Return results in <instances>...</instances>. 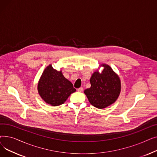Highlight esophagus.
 Returning a JSON list of instances; mask_svg holds the SVG:
<instances>
[{
	"mask_svg": "<svg viewBox=\"0 0 157 157\" xmlns=\"http://www.w3.org/2000/svg\"><path fill=\"white\" fill-rule=\"evenodd\" d=\"M77 90H78V92H83V88H82V87H80V88H78V89H77Z\"/></svg>",
	"mask_w": 157,
	"mask_h": 157,
	"instance_id": "obj_1",
	"label": "esophagus"
}]
</instances>
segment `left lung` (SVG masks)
Masks as SVG:
<instances>
[{"mask_svg":"<svg viewBox=\"0 0 157 157\" xmlns=\"http://www.w3.org/2000/svg\"><path fill=\"white\" fill-rule=\"evenodd\" d=\"M104 67L101 73L99 69ZM91 87L84 93L92 105L104 109L115 102L120 94L121 81L118 74L108 64L102 63L90 79Z\"/></svg>","mask_w":157,"mask_h":157,"instance_id":"obj_1","label":"left lung"}]
</instances>
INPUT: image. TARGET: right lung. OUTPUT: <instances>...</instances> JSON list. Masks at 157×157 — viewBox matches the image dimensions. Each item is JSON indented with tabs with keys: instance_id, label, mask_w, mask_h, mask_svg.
<instances>
[{
	"instance_id": "1",
	"label": "right lung",
	"mask_w": 157,
	"mask_h": 157,
	"mask_svg": "<svg viewBox=\"0 0 157 157\" xmlns=\"http://www.w3.org/2000/svg\"><path fill=\"white\" fill-rule=\"evenodd\" d=\"M38 93L48 104L58 106L63 104L76 90L62 72L54 69L49 64L44 70L37 85Z\"/></svg>"
}]
</instances>
